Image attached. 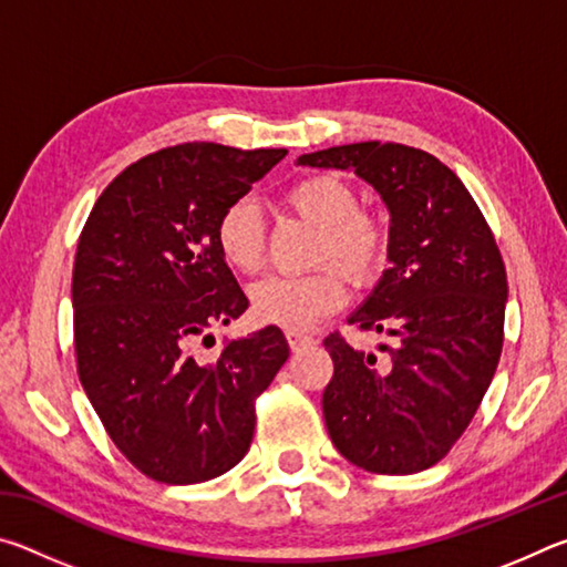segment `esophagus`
I'll list each match as a JSON object with an SVG mask.
<instances>
[{
    "label": "esophagus",
    "instance_id": "esophagus-1",
    "mask_svg": "<svg viewBox=\"0 0 567 567\" xmlns=\"http://www.w3.org/2000/svg\"><path fill=\"white\" fill-rule=\"evenodd\" d=\"M287 342H290V348L297 352V350H305V348H310V344H315V338H310V334H305V332H297V330H287Z\"/></svg>",
    "mask_w": 567,
    "mask_h": 567
}]
</instances>
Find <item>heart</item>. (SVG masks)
Here are the masks:
<instances>
[{
	"label": "heart",
	"instance_id": "b5f03b06",
	"mask_svg": "<svg viewBox=\"0 0 567 567\" xmlns=\"http://www.w3.org/2000/svg\"><path fill=\"white\" fill-rule=\"evenodd\" d=\"M285 205L320 227L315 262L307 275H272L249 292L255 320L285 330H307L328 318L348 297V282L370 285L388 262L390 235L380 217L360 209L350 182L330 172L307 175L282 192ZM215 245L223 260L237 272H257L265 257L262 217L252 199H235L215 223ZM338 264L341 269L333 267Z\"/></svg>",
	"mask_w": 567,
	"mask_h": 567
}]
</instances>
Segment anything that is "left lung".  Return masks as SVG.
I'll return each instance as SVG.
<instances>
[{
	"instance_id": "left-lung-1",
	"label": "left lung",
	"mask_w": 567,
	"mask_h": 567,
	"mask_svg": "<svg viewBox=\"0 0 567 567\" xmlns=\"http://www.w3.org/2000/svg\"><path fill=\"white\" fill-rule=\"evenodd\" d=\"M297 165L354 169L390 209V267L350 324L385 332L372 354L324 338L334 372L322 392L334 447L368 473L440 463L491 388L503 350L507 275L475 199L447 165L398 142H358Z\"/></svg>"
}]
</instances>
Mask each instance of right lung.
<instances>
[{
  "mask_svg": "<svg viewBox=\"0 0 567 567\" xmlns=\"http://www.w3.org/2000/svg\"><path fill=\"white\" fill-rule=\"evenodd\" d=\"M287 150L185 142L122 169L94 203L72 270L76 372L104 430L157 483L227 473L255 435V400L282 368L280 328L229 340L247 297L219 257L215 223Z\"/></svg>",
  "mask_w": 567,
  "mask_h": 567,
  "instance_id": "right-lung-1",
  "label": "right lung"
}]
</instances>
